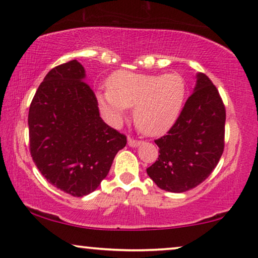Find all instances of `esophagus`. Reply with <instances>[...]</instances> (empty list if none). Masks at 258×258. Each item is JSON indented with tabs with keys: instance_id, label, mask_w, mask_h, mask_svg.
Returning <instances> with one entry per match:
<instances>
[{
	"instance_id": "1",
	"label": "esophagus",
	"mask_w": 258,
	"mask_h": 258,
	"mask_svg": "<svg viewBox=\"0 0 258 258\" xmlns=\"http://www.w3.org/2000/svg\"><path fill=\"white\" fill-rule=\"evenodd\" d=\"M128 144L130 147H137L139 144H141V141L133 139V137H128Z\"/></svg>"
}]
</instances>
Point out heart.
Returning a JSON list of instances; mask_svg holds the SVG:
<instances>
[{
    "mask_svg": "<svg viewBox=\"0 0 258 258\" xmlns=\"http://www.w3.org/2000/svg\"><path fill=\"white\" fill-rule=\"evenodd\" d=\"M186 96V84L177 73L147 75L133 72L115 73L108 81V93L98 96L112 119L118 121L125 108H134V119L141 133L162 135L174 125Z\"/></svg>",
    "mask_w": 258,
    "mask_h": 258,
    "instance_id": "heart-1",
    "label": "heart"
}]
</instances>
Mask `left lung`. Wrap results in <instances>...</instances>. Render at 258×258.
Segmentation results:
<instances>
[{"instance_id": "left-lung-1", "label": "left lung", "mask_w": 258, "mask_h": 258, "mask_svg": "<svg viewBox=\"0 0 258 258\" xmlns=\"http://www.w3.org/2000/svg\"><path fill=\"white\" fill-rule=\"evenodd\" d=\"M225 107L204 74L167 135L155 140L158 158L147 169L158 188L184 192L208 178L224 150Z\"/></svg>"}]
</instances>
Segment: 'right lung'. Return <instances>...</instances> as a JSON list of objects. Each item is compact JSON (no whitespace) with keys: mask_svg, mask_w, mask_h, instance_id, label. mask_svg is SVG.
Wrapping results in <instances>:
<instances>
[{"mask_svg":"<svg viewBox=\"0 0 258 258\" xmlns=\"http://www.w3.org/2000/svg\"><path fill=\"white\" fill-rule=\"evenodd\" d=\"M76 59L52 68L30 103L29 149L49 183L74 197L107 177L126 136L100 117L96 95Z\"/></svg>","mask_w":258,"mask_h":258,"instance_id":"add662e5","label":"right lung"}]
</instances>
